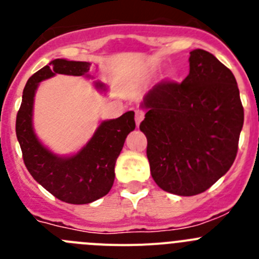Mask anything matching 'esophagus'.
<instances>
[{
    "instance_id": "34e87169",
    "label": "esophagus",
    "mask_w": 259,
    "mask_h": 259,
    "mask_svg": "<svg viewBox=\"0 0 259 259\" xmlns=\"http://www.w3.org/2000/svg\"><path fill=\"white\" fill-rule=\"evenodd\" d=\"M144 117H145V113L142 110H140V109H137L136 110V115H135V120H136V125L139 127L140 123L142 122V119H144Z\"/></svg>"
}]
</instances>
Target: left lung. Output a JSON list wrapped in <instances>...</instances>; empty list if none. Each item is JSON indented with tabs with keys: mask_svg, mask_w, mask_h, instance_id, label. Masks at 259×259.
I'll return each instance as SVG.
<instances>
[{
	"mask_svg": "<svg viewBox=\"0 0 259 259\" xmlns=\"http://www.w3.org/2000/svg\"><path fill=\"white\" fill-rule=\"evenodd\" d=\"M182 83L162 82L144 97L151 177L167 193L193 196L224 176L238 153L244 109L229 68L208 51L190 52Z\"/></svg>",
	"mask_w": 259,
	"mask_h": 259,
	"instance_id": "8db88e82",
	"label": "left lung"
}]
</instances>
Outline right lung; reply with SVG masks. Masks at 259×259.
<instances>
[{
  "label": "right lung",
  "instance_id": "add662e5",
  "mask_svg": "<svg viewBox=\"0 0 259 259\" xmlns=\"http://www.w3.org/2000/svg\"><path fill=\"white\" fill-rule=\"evenodd\" d=\"M91 63L55 59L28 79L16 115V137L24 164L33 179L45 189L69 204H89L103 198L114 184V167L125 137L136 127L135 113L127 111L115 119L103 120L86 145L73 155H58L45 146L33 127V105L39 83L56 74L91 78ZM95 87L105 91L101 82Z\"/></svg>",
  "mask_w": 259,
  "mask_h": 259
}]
</instances>
